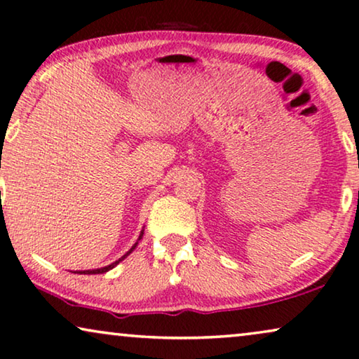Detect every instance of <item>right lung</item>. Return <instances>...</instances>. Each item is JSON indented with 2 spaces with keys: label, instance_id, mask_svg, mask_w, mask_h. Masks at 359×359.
<instances>
[{
  "label": "right lung",
  "instance_id": "1",
  "mask_svg": "<svg viewBox=\"0 0 359 359\" xmlns=\"http://www.w3.org/2000/svg\"><path fill=\"white\" fill-rule=\"evenodd\" d=\"M141 238H142V231H141V235H140V240H141ZM136 246H137V243H136V245H135V246H133V248H131V250H130V251H128V252H126V255H124V256L121 257V259H118V261H114V262H111V264H109V266H107V267H102V269H93V271H83V272H82V271H80V274H102V272H107V271H109V269H113V267H114V266H116L119 261H123V259H124V257H126L128 255H130V252H133V250H135V248H136Z\"/></svg>",
  "mask_w": 359,
  "mask_h": 359
}]
</instances>
